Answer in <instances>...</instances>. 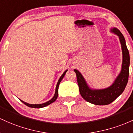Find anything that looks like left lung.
Instances as JSON below:
<instances>
[{
	"mask_svg": "<svg viewBox=\"0 0 133 133\" xmlns=\"http://www.w3.org/2000/svg\"><path fill=\"white\" fill-rule=\"evenodd\" d=\"M112 31L119 36L123 51L122 70L114 83L109 87L102 90H91L89 88L81 74L77 70H74L77 75V80L80 95L86 101L95 105H104L111 104L123 93L128 82L130 63L129 51L127 48L125 39L120 31L114 28L112 29Z\"/></svg>",
	"mask_w": 133,
	"mask_h": 133,
	"instance_id": "8db88e82",
	"label": "left lung"
}]
</instances>
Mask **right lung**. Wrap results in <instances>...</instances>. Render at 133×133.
<instances>
[{
  "label": "right lung",
  "instance_id": "right-lung-1",
  "mask_svg": "<svg viewBox=\"0 0 133 133\" xmlns=\"http://www.w3.org/2000/svg\"><path fill=\"white\" fill-rule=\"evenodd\" d=\"M66 71H67V70L65 71V72L63 73V74L61 76L60 78H59L58 82V83H57V85H56V91H55V94L54 95V97H53L52 98V99H51L50 101H48V102H45V103H43V104H28V103L24 102V101H21V102L22 103H24V104L26 105H27V106H28L29 107H32V108H41V107H44L45 106H47V105H50V104H51V103L54 102L56 100V99H57L58 95V87H59V83H60L61 81H62L63 78L64 76H65V74H66Z\"/></svg>",
  "mask_w": 133,
  "mask_h": 133
}]
</instances>
